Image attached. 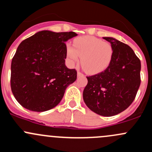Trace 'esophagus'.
I'll return each mask as SVG.
<instances>
[{"label":"esophagus","mask_w":152,"mask_h":152,"mask_svg":"<svg viewBox=\"0 0 152 152\" xmlns=\"http://www.w3.org/2000/svg\"><path fill=\"white\" fill-rule=\"evenodd\" d=\"M77 75H78V76H83V74H82V73H81V72H79V71H78V73H77Z\"/></svg>","instance_id":"obj_1"}]
</instances>
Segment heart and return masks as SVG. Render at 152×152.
<instances>
[{
  "instance_id": "1",
  "label": "heart",
  "mask_w": 152,
  "mask_h": 152,
  "mask_svg": "<svg viewBox=\"0 0 152 152\" xmlns=\"http://www.w3.org/2000/svg\"><path fill=\"white\" fill-rule=\"evenodd\" d=\"M66 54L71 64L79 62L89 74H97L107 68L113 61L114 48L107 41L91 36L79 37L73 45L66 44Z\"/></svg>"
}]
</instances>
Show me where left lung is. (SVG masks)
I'll list each match as a JSON object with an SVG mask.
<instances>
[{
    "instance_id": "8db88e82",
    "label": "left lung",
    "mask_w": 152,
    "mask_h": 152,
    "mask_svg": "<svg viewBox=\"0 0 152 152\" xmlns=\"http://www.w3.org/2000/svg\"><path fill=\"white\" fill-rule=\"evenodd\" d=\"M114 48L110 66L87 76L84 102L90 110L106 117L121 113L133 102L140 85L141 64L128 45L113 37H103Z\"/></svg>"
}]
</instances>
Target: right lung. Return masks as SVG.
<instances>
[{
    "label": "right lung",
    "mask_w": 152,
    "mask_h": 152,
    "mask_svg": "<svg viewBox=\"0 0 152 152\" xmlns=\"http://www.w3.org/2000/svg\"><path fill=\"white\" fill-rule=\"evenodd\" d=\"M77 34L41 31L23 41L11 65V89L18 103L34 112L56 107L77 77L65 65V42Z\"/></svg>",
    "instance_id": "add662e5"
}]
</instances>
